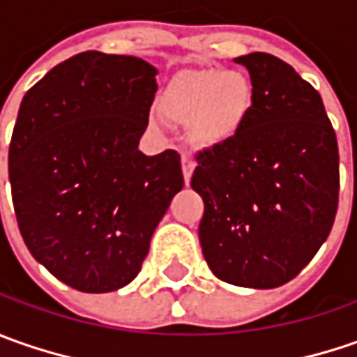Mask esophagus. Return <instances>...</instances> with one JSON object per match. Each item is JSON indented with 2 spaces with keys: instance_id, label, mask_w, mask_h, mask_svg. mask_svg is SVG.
Segmentation results:
<instances>
[{
  "instance_id": "1",
  "label": "esophagus",
  "mask_w": 357,
  "mask_h": 357,
  "mask_svg": "<svg viewBox=\"0 0 357 357\" xmlns=\"http://www.w3.org/2000/svg\"><path fill=\"white\" fill-rule=\"evenodd\" d=\"M195 167H197L195 158L190 157V155H183V176H185L186 185L190 183V176H192V171H195Z\"/></svg>"
}]
</instances>
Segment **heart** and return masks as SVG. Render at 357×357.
Returning a JSON list of instances; mask_svg holds the SVG:
<instances>
[{
    "label": "heart",
    "mask_w": 357,
    "mask_h": 357,
    "mask_svg": "<svg viewBox=\"0 0 357 357\" xmlns=\"http://www.w3.org/2000/svg\"><path fill=\"white\" fill-rule=\"evenodd\" d=\"M252 81L240 71H200L176 77L167 87L160 107L165 115L190 125L192 139L216 149L238 137L252 115Z\"/></svg>",
    "instance_id": "obj_1"
}]
</instances>
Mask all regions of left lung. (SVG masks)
Masks as SVG:
<instances>
[{
    "instance_id": "left-lung-1",
    "label": "left lung",
    "mask_w": 357,
    "mask_h": 357,
    "mask_svg": "<svg viewBox=\"0 0 357 357\" xmlns=\"http://www.w3.org/2000/svg\"><path fill=\"white\" fill-rule=\"evenodd\" d=\"M256 99L230 143L202 151L190 186L204 200L199 238L216 278L278 288L300 274L334 225L336 132L320 93L274 55L248 53Z\"/></svg>"
}]
</instances>
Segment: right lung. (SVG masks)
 <instances>
[{
    "instance_id": "add662e5",
    "label": "right lung",
    "mask_w": 357,
    "mask_h": 357,
    "mask_svg": "<svg viewBox=\"0 0 357 357\" xmlns=\"http://www.w3.org/2000/svg\"><path fill=\"white\" fill-rule=\"evenodd\" d=\"M157 75L141 57L85 51L53 67L20 105L9 144L20 232L39 264L81 292L135 280L185 185L176 151H139Z\"/></svg>"
}]
</instances>
